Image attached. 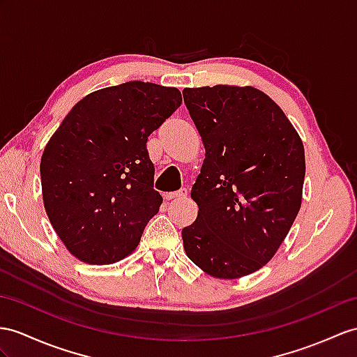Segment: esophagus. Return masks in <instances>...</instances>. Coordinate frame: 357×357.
<instances>
[{
    "instance_id": "1",
    "label": "esophagus",
    "mask_w": 357,
    "mask_h": 357,
    "mask_svg": "<svg viewBox=\"0 0 357 357\" xmlns=\"http://www.w3.org/2000/svg\"><path fill=\"white\" fill-rule=\"evenodd\" d=\"M186 195H188V190L186 189H180V190H177V192H169V194L165 195V199H167V202H171V199L186 198Z\"/></svg>"
}]
</instances>
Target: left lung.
Segmentation results:
<instances>
[{"label": "left lung", "mask_w": 357, "mask_h": 357, "mask_svg": "<svg viewBox=\"0 0 357 357\" xmlns=\"http://www.w3.org/2000/svg\"><path fill=\"white\" fill-rule=\"evenodd\" d=\"M206 159L190 197L197 220L181 230L188 257L218 279L266 265L292 227L304 174L303 142L283 110L251 86L186 88Z\"/></svg>", "instance_id": "obj_1"}]
</instances>
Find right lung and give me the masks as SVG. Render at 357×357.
<instances>
[{
  "label": "right lung",
  "mask_w": 357,
  "mask_h": 357,
  "mask_svg": "<svg viewBox=\"0 0 357 357\" xmlns=\"http://www.w3.org/2000/svg\"><path fill=\"white\" fill-rule=\"evenodd\" d=\"M181 104L176 88L127 82L78 101L40 159L47 215L69 253L92 265L132 255L159 212L146 141Z\"/></svg>",
  "instance_id": "obj_1"
}]
</instances>
